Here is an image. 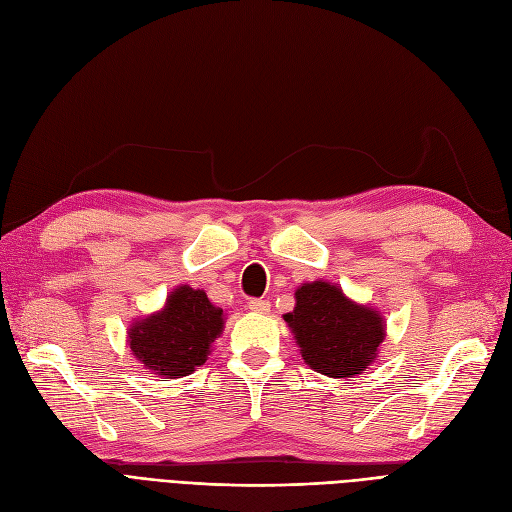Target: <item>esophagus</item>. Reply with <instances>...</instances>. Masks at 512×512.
<instances>
[{"instance_id": "esophagus-1", "label": "esophagus", "mask_w": 512, "mask_h": 512, "mask_svg": "<svg viewBox=\"0 0 512 512\" xmlns=\"http://www.w3.org/2000/svg\"><path fill=\"white\" fill-rule=\"evenodd\" d=\"M247 307L252 309V312H258V314H267L271 309V303L267 299H252L250 303H247Z\"/></svg>"}]
</instances>
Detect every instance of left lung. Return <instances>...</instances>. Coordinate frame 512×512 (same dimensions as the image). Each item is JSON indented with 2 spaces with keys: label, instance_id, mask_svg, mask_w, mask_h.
<instances>
[{
  "label": "left lung",
  "instance_id": "8db88e82",
  "mask_svg": "<svg viewBox=\"0 0 512 512\" xmlns=\"http://www.w3.org/2000/svg\"><path fill=\"white\" fill-rule=\"evenodd\" d=\"M294 299L284 320L309 367L329 378H352L374 363L386 335L374 307L350 301L342 288L322 280L299 286Z\"/></svg>",
  "mask_w": 512,
  "mask_h": 512
}]
</instances>
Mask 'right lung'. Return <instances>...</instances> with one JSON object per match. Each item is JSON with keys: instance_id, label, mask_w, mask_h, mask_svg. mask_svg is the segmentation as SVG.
<instances>
[{"instance_id": "1", "label": "right lung", "mask_w": 512, "mask_h": 512, "mask_svg": "<svg viewBox=\"0 0 512 512\" xmlns=\"http://www.w3.org/2000/svg\"><path fill=\"white\" fill-rule=\"evenodd\" d=\"M224 329V312L205 290L177 286L164 309L136 320L128 331L132 354L156 376L181 378L207 361Z\"/></svg>"}]
</instances>
